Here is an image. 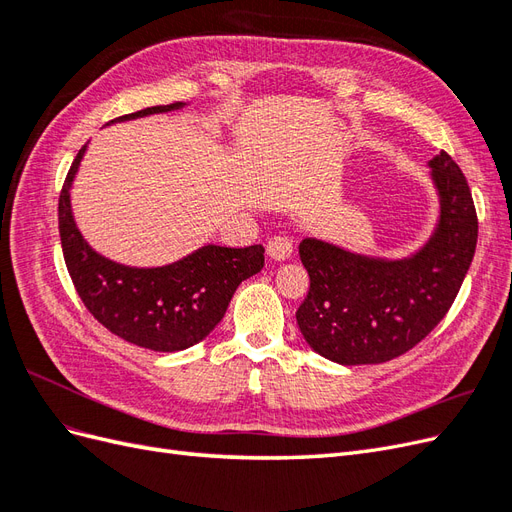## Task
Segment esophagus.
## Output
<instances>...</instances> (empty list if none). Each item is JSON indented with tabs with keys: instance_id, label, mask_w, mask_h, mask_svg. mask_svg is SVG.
Instances as JSON below:
<instances>
[{
	"instance_id": "1",
	"label": "esophagus",
	"mask_w": 512,
	"mask_h": 512,
	"mask_svg": "<svg viewBox=\"0 0 512 512\" xmlns=\"http://www.w3.org/2000/svg\"><path fill=\"white\" fill-rule=\"evenodd\" d=\"M267 254L273 258V260H288L292 256V241L288 237H271L267 241Z\"/></svg>"
}]
</instances>
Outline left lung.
Masks as SVG:
<instances>
[{"mask_svg":"<svg viewBox=\"0 0 512 512\" xmlns=\"http://www.w3.org/2000/svg\"><path fill=\"white\" fill-rule=\"evenodd\" d=\"M429 166L440 194V222L412 258L380 260L316 239L301 241L309 292L297 309V324L324 359L339 365L397 359L451 309L472 265L478 218L455 160L440 151Z\"/></svg>","mask_w":512,"mask_h":512,"instance_id":"obj_1","label":"left lung"}]
</instances>
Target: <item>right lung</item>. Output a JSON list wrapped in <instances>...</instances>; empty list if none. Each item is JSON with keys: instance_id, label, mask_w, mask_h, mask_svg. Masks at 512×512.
Instances as JSON below:
<instances>
[{"instance_id": "1", "label": "right lung", "mask_w": 512, "mask_h": 512, "mask_svg": "<svg viewBox=\"0 0 512 512\" xmlns=\"http://www.w3.org/2000/svg\"><path fill=\"white\" fill-rule=\"evenodd\" d=\"M183 102L149 106L123 119L166 113ZM87 145L81 147L59 194V237L72 284L104 329L156 352L185 350L218 324L237 286L265 265V247L205 245L173 265L136 269L91 250L74 224L70 185Z\"/></svg>"}]
</instances>
